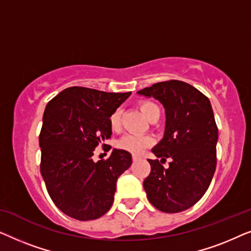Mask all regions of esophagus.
Segmentation results:
<instances>
[{"instance_id": "34e87169", "label": "esophagus", "mask_w": 251, "mask_h": 251, "mask_svg": "<svg viewBox=\"0 0 251 251\" xmlns=\"http://www.w3.org/2000/svg\"><path fill=\"white\" fill-rule=\"evenodd\" d=\"M140 159V156H138V155H132V160L133 161H138Z\"/></svg>"}]
</instances>
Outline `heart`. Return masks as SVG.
Returning a JSON list of instances; mask_svg holds the SVG:
<instances>
[{
  "mask_svg": "<svg viewBox=\"0 0 251 251\" xmlns=\"http://www.w3.org/2000/svg\"><path fill=\"white\" fill-rule=\"evenodd\" d=\"M140 109H142L143 114L146 116L147 119H150L154 113L159 111L160 109L157 106L154 104V102L151 101H144L140 104ZM120 119H121V111L120 109H116L112 113V115L109 116V125H111V128L113 130H118L120 126ZM152 143V139L147 136H142V135H132V133H129V135L123 136L121 139L118 142V146L120 149L128 151L130 153H140L143 152L144 150L147 149Z\"/></svg>",
  "mask_w": 251,
  "mask_h": 251,
  "instance_id": "1",
  "label": "heart"
}]
</instances>
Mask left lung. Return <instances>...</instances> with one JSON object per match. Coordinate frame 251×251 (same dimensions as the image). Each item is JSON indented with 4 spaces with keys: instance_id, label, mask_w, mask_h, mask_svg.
Wrapping results in <instances>:
<instances>
[{
    "instance_id": "obj_1",
    "label": "left lung",
    "mask_w": 251,
    "mask_h": 251,
    "mask_svg": "<svg viewBox=\"0 0 251 251\" xmlns=\"http://www.w3.org/2000/svg\"><path fill=\"white\" fill-rule=\"evenodd\" d=\"M137 94L159 100L166 113L163 138L152 149L151 173L144 180L147 199L163 212H180L203 197L216 169L218 129L210 100L186 82L171 80Z\"/></svg>"
}]
</instances>
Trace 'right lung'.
<instances>
[{"instance_id": "1", "label": "right lung", "mask_w": 251, "mask_h": 251, "mask_svg": "<svg viewBox=\"0 0 251 251\" xmlns=\"http://www.w3.org/2000/svg\"><path fill=\"white\" fill-rule=\"evenodd\" d=\"M130 95L71 87L44 109L41 175L53 203L72 218L92 221L106 214L118 178L131 166L125 150L113 149L107 160H92L96 147L111 138L109 116Z\"/></svg>"}]
</instances>
